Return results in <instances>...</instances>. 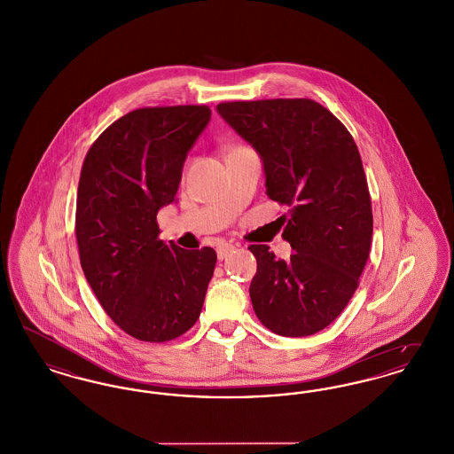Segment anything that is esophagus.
<instances>
[{"mask_svg":"<svg viewBox=\"0 0 454 454\" xmlns=\"http://www.w3.org/2000/svg\"><path fill=\"white\" fill-rule=\"evenodd\" d=\"M235 248H237V245H233V243H221V245L217 247V259H226Z\"/></svg>","mask_w":454,"mask_h":454,"instance_id":"esophagus-1","label":"esophagus"}]
</instances>
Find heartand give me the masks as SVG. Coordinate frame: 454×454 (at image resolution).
I'll list each match as a JSON object with an SVG mask.
<instances>
[{
  "label": "heart",
  "mask_w": 454,
  "mask_h": 454,
  "mask_svg": "<svg viewBox=\"0 0 454 454\" xmlns=\"http://www.w3.org/2000/svg\"><path fill=\"white\" fill-rule=\"evenodd\" d=\"M237 148H241V146H235V148H231V150H237ZM231 150H230V152H231Z\"/></svg>",
  "instance_id": "b5f03b06"
}]
</instances>
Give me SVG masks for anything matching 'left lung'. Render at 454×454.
<instances>
[{"instance_id":"left-lung-1","label":"left lung","mask_w":454,"mask_h":454,"mask_svg":"<svg viewBox=\"0 0 454 454\" xmlns=\"http://www.w3.org/2000/svg\"><path fill=\"white\" fill-rule=\"evenodd\" d=\"M217 112L259 152L267 195L289 207L279 219L291 259H278L267 245L248 247L257 259L255 315L278 335H313L344 311L371 250L359 150L346 126L309 98L223 102Z\"/></svg>"}]
</instances>
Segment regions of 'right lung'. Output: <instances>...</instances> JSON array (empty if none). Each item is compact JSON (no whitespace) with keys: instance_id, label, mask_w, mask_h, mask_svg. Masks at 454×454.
I'll return each mask as SVG.
<instances>
[{"instance_id":"add662e5","label":"right lung","mask_w":454,"mask_h":454,"mask_svg":"<svg viewBox=\"0 0 454 454\" xmlns=\"http://www.w3.org/2000/svg\"><path fill=\"white\" fill-rule=\"evenodd\" d=\"M209 119L207 106L136 108L97 137L82 167V269L114 324L143 342H168L194 326L216 267L211 247L163 243L156 221Z\"/></svg>"}]
</instances>
